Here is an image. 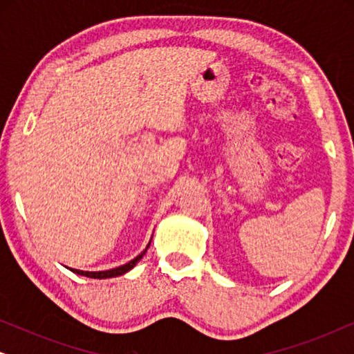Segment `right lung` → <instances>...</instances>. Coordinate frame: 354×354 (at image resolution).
<instances>
[{
	"mask_svg": "<svg viewBox=\"0 0 354 354\" xmlns=\"http://www.w3.org/2000/svg\"><path fill=\"white\" fill-rule=\"evenodd\" d=\"M148 246H149V245H148ZM148 246H147V250H148ZM147 250L142 251V254H138L137 258H135V259L129 261L127 264L120 266V268L111 269V270H101V272H85V270H77V269H71V270H72V272H75V274H79V275H85V277H90V279H108V277H118V275H122V274H125V272H129V270L132 269L133 266L137 264L138 261L143 258V254L147 253Z\"/></svg>",
	"mask_w": 354,
	"mask_h": 354,
	"instance_id": "1",
	"label": "right lung"
}]
</instances>
